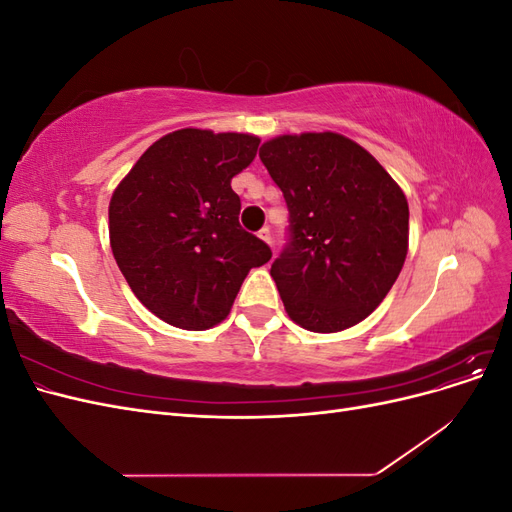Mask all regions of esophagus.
I'll list each match as a JSON object with an SVG mask.
<instances>
[{
    "label": "esophagus",
    "mask_w": 512,
    "mask_h": 512,
    "mask_svg": "<svg viewBox=\"0 0 512 512\" xmlns=\"http://www.w3.org/2000/svg\"><path fill=\"white\" fill-rule=\"evenodd\" d=\"M258 237L265 241V243H269V245H273V237H271V230L269 228H262L260 232H258Z\"/></svg>",
    "instance_id": "1"
}]
</instances>
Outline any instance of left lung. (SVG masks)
Returning <instances> with one entry per match:
<instances>
[{"label": "left lung", "instance_id": "1", "mask_svg": "<svg viewBox=\"0 0 512 512\" xmlns=\"http://www.w3.org/2000/svg\"><path fill=\"white\" fill-rule=\"evenodd\" d=\"M258 156L288 207V239L271 265L288 316L316 333L354 327L382 303L404 267V192L342 134L280 136Z\"/></svg>", "mask_w": 512, "mask_h": 512}]
</instances>
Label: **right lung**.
Masks as SVG:
<instances>
[{
	"instance_id": "right-lung-1",
	"label": "right lung",
	"mask_w": 512,
	"mask_h": 512,
	"mask_svg": "<svg viewBox=\"0 0 512 512\" xmlns=\"http://www.w3.org/2000/svg\"><path fill=\"white\" fill-rule=\"evenodd\" d=\"M260 138L177 130L162 136L119 183L108 207L117 265L149 312L188 331L222 322L250 269L271 247L239 224L230 179Z\"/></svg>"
}]
</instances>
